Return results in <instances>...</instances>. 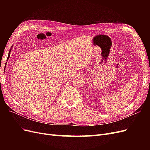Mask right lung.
<instances>
[{"instance_id":"add662e5","label":"right lung","mask_w":150,"mask_h":150,"mask_svg":"<svg viewBox=\"0 0 150 150\" xmlns=\"http://www.w3.org/2000/svg\"><path fill=\"white\" fill-rule=\"evenodd\" d=\"M12 47H13V46H11V49H10V50H9V52H8V57H7V61H8V58H9V57H10V54H11V50H12ZM6 64H7V63L6 64Z\"/></svg>"}]
</instances>
